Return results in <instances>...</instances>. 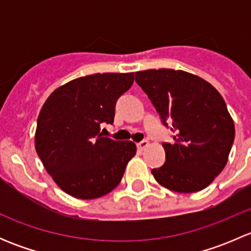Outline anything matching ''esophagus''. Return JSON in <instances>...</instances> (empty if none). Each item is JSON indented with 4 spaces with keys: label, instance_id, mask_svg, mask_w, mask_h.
I'll return each instance as SVG.
<instances>
[{
    "label": "esophagus",
    "instance_id": "1",
    "mask_svg": "<svg viewBox=\"0 0 251 251\" xmlns=\"http://www.w3.org/2000/svg\"><path fill=\"white\" fill-rule=\"evenodd\" d=\"M148 144H149V142H148V141H147V140H143V141L138 142V143H137V148L140 149V151H143V149L146 148V147H148Z\"/></svg>",
    "mask_w": 251,
    "mask_h": 251
}]
</instances>
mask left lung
Returning a JSON list of instances; mask_svg holds the SVG:
<instances>
[{"label":"left lung","mask_w":251,"mask_h":251,"mask_svg":"<svg viewBox=\"0 0 251 251\" xmlns=\"http://www.w3.org/2000/svg\"><path fill=\"white\" fill-rule=\"evenodd\" d=\"M135 80L161 124L174 132V141L163 143L165 163L151 170L154 178L179 193L206 188L226 166L234 141V124L222 96L182 70H144L135 73Z\"/></svg>","instance_id":"1"}]
</instances>
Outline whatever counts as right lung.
<instances>
[{
  "instance_id": "obj_1",
  "label": "right lung",
  "mask_w": 251,
  "mask_h": 251,
  "mask_svg": "<svg viewBox=\"0 0 251 251\" xmlns=\"http://www.w3.org/2000/svg\"><path fill=\"white\" fill-rule=\"evenodd\" d=\"M133 73L95 74L57 88L40 111L35 148L60 189L78 199H95L113 191L136 154L131 141L100 133L113 124L115 104L130 90Z\"/></svg>"
}]
</instances>
